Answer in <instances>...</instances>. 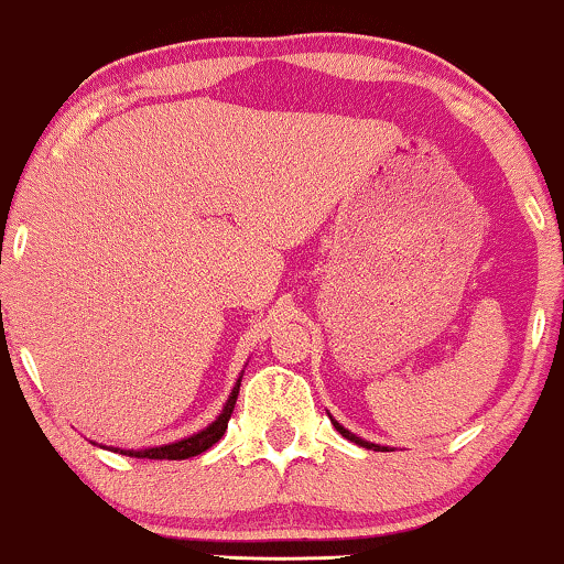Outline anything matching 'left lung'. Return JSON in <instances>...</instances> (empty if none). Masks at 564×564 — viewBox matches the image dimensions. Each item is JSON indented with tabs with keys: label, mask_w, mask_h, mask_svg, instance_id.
<instances>
[{
	"label": "left lung",
	"mask_w": 564,
	"mask_h": 564,
	"mask_svg": "<svg viewBox=\"0 0 564 564\" xmlns=\"http://www.w3.org/2000/svg\"><path fill=\"white\" fill-rule=\"evenodd\" d=\"M334 426H336V431H338V434H341V436H346V438H349V442H354V444H359V446H365V449H384V446H377V444H369V442H365V438H359V436H354L351 434V431H346L344 426H341V423H336L334 421Z\"/></svg>",
	"instance_id": "left-lung-1"
}]
</instances>
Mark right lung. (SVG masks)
<instances>
[{
    "label": "right lung",
    "mask_w": 564,
    "mask_h": 564,
    "mask_svg": "<svg viewBox=\"0 0 564 564\" xmlns=\"http://www.w3.org/2000/svg\"><path fill=\"white\" fill-rule=\"evenodd\" d=\"M238 388H241V380L236 382V388H234V392H230V398H228L226 408H223V413L205 431H199V434L189 436V438H182V442H176V444L153 446V449H141V452L120 449V454H128V457H141V459H189V457H197V454L207 452L215 442H220L223 434H226L230 413H234V408H236ZM115 452H118V449H115Z\"/></svg>",
    "instance_id": "1"
}]
</instances>
